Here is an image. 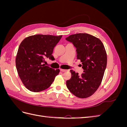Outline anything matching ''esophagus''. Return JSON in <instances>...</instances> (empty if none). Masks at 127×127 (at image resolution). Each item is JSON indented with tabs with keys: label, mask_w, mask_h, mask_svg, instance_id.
<instances>
[{
	"label": "esophagus",
	"mask_w": 127,
	"mask_h": 127,
	"mask_svg": "<svg viewBox=\"0 0 127 127\" xmlns=\"http://www.w3.org/2000/svg\"><path fill=\"white\" fill-rule=\"evenodd\" d=\"M60 71H62V72H65V71H67V70H66V69H60Z\"/></svg>",
	"instance_id": "obj_1"
}]
</instances>
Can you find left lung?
Instances as JSON below:
<instances>
[{
    "label": "left lung",
    "mask_w": 127,
    "mask_h": 127,
    "mask_svg": "<svg viewBox=\"0 0 127 127\" xmlns=\"http://www.w3.org/2000/svg\"><path fill=\"white\" fill-rule=\"evenodd\" d=\"M66 40L76 47L77 58L80 60L84 69V73L80 76L70 70L71 77L66 81L67 87L77 97H90L100 85L106 67L107 56L104 47L98 38L87 33L72 34Z\"/></svg>",
    "instance_id": "obj_1"
}]
</instances>
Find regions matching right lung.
Returning a JSON list of instances; mask_svg holds the SVG:
<instances>
[{"label": "right lung", "instance_id": "right-lung-1", "mask_svg": "<svg viewBox=\"0 0 127 127\" xmlns=\"http://www.w3.org/2000/svg\"><path fill=\"white\" fill-rule=\"evenodd\" d=\"M62 35L37 34L29 36L19 46L16 57L18 74L30 91L38 92L51 86L59 69L55 70L43 64L45 59H54L53 49Z\"/></svg>", "mask_w": 127, "mask_h": 127}]
</instances>
